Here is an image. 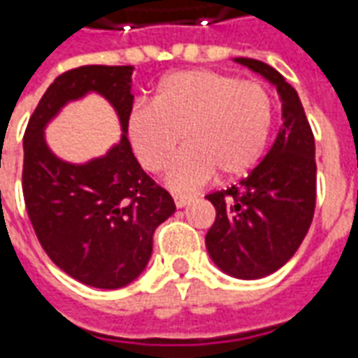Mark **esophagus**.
Returning <instances> with one entry per match:
<instances>
[{
	"label": "esophagus",
	"mask_w": 358,
	"mask_h": 358,
	"mask_svg": "<svg viewBox=\"0 0 358 358\" xmlns=\"http://www.w3.org/2000/svg\"><path fill=\"white\" fill-rule=\"evenodd\" d=\"M174 203H176V207L182 209V207H186L192 203V197L189 195H174Z\"/></svg>",
	"instance_id": "esophagus-1"
}]
</instances>
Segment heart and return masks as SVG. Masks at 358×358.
<instances>
[{"label": "heart", "instance_id": "b5f03b06", "mask_svg": "<svg viewBox=\"0 0 358 358\" xmlns=\"http://www.w3.org/2000/svg\"><path fill=\"white\" fill-rule=\"evenodd\" d=\"M272 97L263 84L205 69L164 76L151 105L126 117V132L141 166L164 171L185 134L188 148L172 162L166 184L195 192L220 172L222 178L248 174L261 157L272 128Z\"/></svg>", "mask_w": 358, "mask_h": 358}]
</instances>
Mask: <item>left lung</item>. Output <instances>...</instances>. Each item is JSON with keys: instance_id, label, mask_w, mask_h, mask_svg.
I'll return each instance as SVG.
<instances>
[{"instance_id": "1", "label": "left lung", "mask_w": 358, "mask_h": 358, "mask_svg": "<svg viewBox=\"0 0 358 358\" xmlns=\"http://www.w3.org/2000/svg\"><path fill=\"white\" fill-rule=\"evenodd\" d=\"M234 61L276 86L282 128L248 178L207 195L217 218L205 236V245L222 272L240 280H259L282 268L295 255L313 222L315 136L299 95L276 69L257 59Z\"/></svg>"}]
</instances>
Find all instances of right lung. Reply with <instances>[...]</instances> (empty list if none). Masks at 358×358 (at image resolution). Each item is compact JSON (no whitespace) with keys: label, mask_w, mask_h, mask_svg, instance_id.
<instances>
[{"label":"right lung","mask_w":358,"mask_h":358,"mask_svg":"<svg viewBox=\"0 0 358 358\" xmlns=\"http://www.w3.org/2000/svg\"><path fill=\"white\" fill-rule=\"evenodd\" d=\"M132 73L128 65L63 73L42 95L22 140V194L38 241L63 272L99 289H118L140 276L157 226L176 210L171 194L143 172L128 141ZM92 91L117 110L123 136L105 156L66 164L47 145L45 126L66 102Z\"/></svg>","instance_id":"right-lung-1"}]
</instances>
